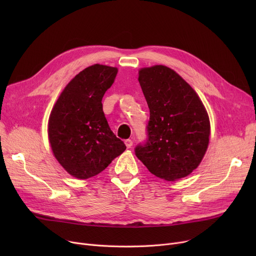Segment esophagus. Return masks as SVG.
<instances>
[{"mask_svg":"<svg viewBox=\"0 0 256 256\" xmlns=\"http://www.w3.org/2000/svg\"><path fill=\"white\" fill-rule=\"evenodd\" d=\"M124 143H126V146L128 147V148H130V147L132 146V141L130 139H126V140L124 141Z\"/></svg>","mask_w":256,"mask_h":256,"instance_id":"esophagus-1","label":"esophagus"}]
</instances>
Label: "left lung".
<instances>
[{"label":"left lung","mask_w":256,"mask_h":256,"mask_svg":"<svg viewBox=\"0 0 256 256\" xmlns=\"http://www.w3.org/2000/svg\"><path fill=\"white\" fill-rule=\"evenodd\" d=\"M150 108L147 138L135 154L156 178L176 180L198 167L210 141V120L204 104L186 80L164 65L139 72Z\"/></svg>","instance_id":"left-lung-1"}]
</instances>
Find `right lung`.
<instances>
[{
    "instance_id": "add662e5",
    "label": "right lung",
    "mask_w": 256,
    "mask_h": 256,
    "mask_svg": "<svg viewBox=\"0 0 256 256\" xmlns=\"http://www.w3.org/2000/svg\"><path fill=\"white\" fill-rule=\"evenodd\" d=\"M116 67L94 64L67 84L48 119V139L61 166L80 180L104 170L126 146L111 130L102 111L104 94Z\"/></svg>"
}]
</instances>
